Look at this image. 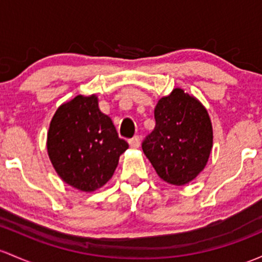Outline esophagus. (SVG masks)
Here are the masks:
<instances>
[{"label":"esophagus","instance_id":"1","mask_svg":"<svg viewBox=\"0 0 262 262\" xmlns=\"http://www.w3.org/2000/svg\"><path fill=\"white\" fill-rule=\"evenodd\" d=\"M129 145H130L132 148H139V145H140L139 137L136 136V137L132 138V139H129Z\"/></svg>","mask_w":262,"mask_h":262}]
</instances>
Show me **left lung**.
I'll return each mask as SVG.
<instances>
[{"instance_id": "8db88e82", "label": "left lung", "mask_w": 262, "mask_h": 262, "mask_svg": "<svg viewBox=\"0 0 262 262\" xmlns=\"http://www.w3.org/2000/svg\"><path fill=\"white\" fill-rule=\"evenodd\" d=\"M155 128L142 148L164 182L180 186L205 168L212 149V125L208 111L182 88L158 100Z\"/></svg>"}]
</instances>
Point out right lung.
<instances>
[{"label": "right lung", "mask_w": 262, "mask_h": 262, "mask_svg": "<svg viewBox=\"0 0 262 262\" xmlns=\"http://www.w3.org/2000/svg\"><path fill=\"white\" fill-rule=\"evenodd\" d=\"M128 143L100 112L98 97L77 96L54 113L47 134V151L58 177L77 190L91 192L113 177Z\"/></svg>", "instance_id": "1"}]
</instances>
